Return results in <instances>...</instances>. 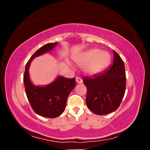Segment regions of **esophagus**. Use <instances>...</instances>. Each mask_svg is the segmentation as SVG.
<instances>
[{
  "label": "esophagus",
  "mask_w": 150,
  "mask_h": 150,
  "mask_svg": "<svg viewBox=\"0 0 150 150\" xmlns=\"http://www.w3.org/2000/svg\"><path fill=\"white\" fill-rule=\"evenodd\" d=\"M76 81L77 83H79V84H81L82 83H83V80H82L81 78H79V77L76 78Z\"/></svg>",
  "instance_id": "1"
}]
</instances>
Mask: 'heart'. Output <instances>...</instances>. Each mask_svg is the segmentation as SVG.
Wrapping results in <instances>:
<instances>
[{
	"mask_svg": "<svg viewBox=\"0 0 150 150\" xmlns=\"http://www.w3.org/2000/svg\"><path fill=\"white\" fill-rule=\"evenodd\" d=\"M76 61L84 65V71L91 76L98 75L105 69L110 62V55L106 51L92 48L84 52Z\"/></svg>",
	"mask_w": 150,
	"mask_h": 150,
	"instance_id": "1",
	"label": "heart"
}]
</instances>
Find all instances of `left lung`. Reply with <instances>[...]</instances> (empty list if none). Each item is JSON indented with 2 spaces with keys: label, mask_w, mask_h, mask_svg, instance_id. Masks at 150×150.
Masks as SVG:
<instances>
[{
  "label": "left lung",
  "mask_w": 150,
  "mask_h": 150,
  "mask_svg": "<svg viewBox=\"0 0 150 150\" xmlns=\"http://www.w3.org/2000/svg\"><path fill=\"white\" fill-rule=\"evenodd\" d=\"M113 55V63L107 70L93 77L83 79L87 89V107L99 115L110 113L117 109L126 91L124 63L114 50Z\"/></svg>",
  "instance_id": "1"
}]
</instances>
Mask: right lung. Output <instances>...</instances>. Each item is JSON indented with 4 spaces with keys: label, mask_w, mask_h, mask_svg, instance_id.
<instances>
[{
    "label": "right lung",
    "mask_w": 150,
    "mask_h": 150,
    "mask_svg": "<svg viewBox=\"0 0 150 150\" xmlns=\"http://www.w3.org/2000/svg\"><path fill=\"white\" fill-rule=\"evenodd\" d=\"M57 42L50 43L38 49L25 67L24 84L26 94L30 106L39 115L48 118H55L65 109L69 94L76 86L75 78L67 79L59 76L54 81L45 86H36L32 83L29 76V67L32 60L53 50Z\"/></svg>",
    "instance_id": "1"
}]
</instances>
